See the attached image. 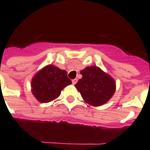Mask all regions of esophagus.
<instances>
[{
  "label": "esophagus",
  "mask_w": 150,
  "mask_h": 150,
  "mask_svg": "<svg viewBox=\"0 0 150 150\" xmlns=\"http://www.w3.org/2000/svg\"><path fill=\"white\" fill-rule=\"evenodd\" d=\"M77 81H78V79H73L72 81V84L73 85H75V84H76V82H77Z\"/></svg>",
  "instance_id": "esophagus-1"
}]
</instances>
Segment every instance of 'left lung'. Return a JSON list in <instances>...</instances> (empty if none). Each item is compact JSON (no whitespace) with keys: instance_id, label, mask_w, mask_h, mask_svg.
Returning <instances> with one entry per match:
<instances>
[{"instance_id":"1","label":"left lung","mask_w":150,"mask_h":150,"mask_svg":"<svg viewBox=\"0 0 150 150\" xmlns=\"http://www.w3.org/2000/svg\"><path fill=\"white\" fill-rule=\"evenodd\" d=\"M80 73L82 78L75 86L88 104L103 105L115 93V80L98 67H86Z\"/></svg>"}]
</instances>
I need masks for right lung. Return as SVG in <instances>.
<instances>
[{
	"label": "right lung",
	"mask_w": 150,
	"mask_h": 150,
	"mask_svg": "<svg viewBox=\"0 0 150 150\" xmlns=\"http://www.w3.org/2000/svg\"><path fill=\"white\" fill-rule=\"evenodd\" d=\"M71 84L67 71L52 64L38 71L31 81V92L41 103H49L60 96L62 90Z\"/></svg>",
	"instance_id": "right-lung-1"
}]
</instances>
